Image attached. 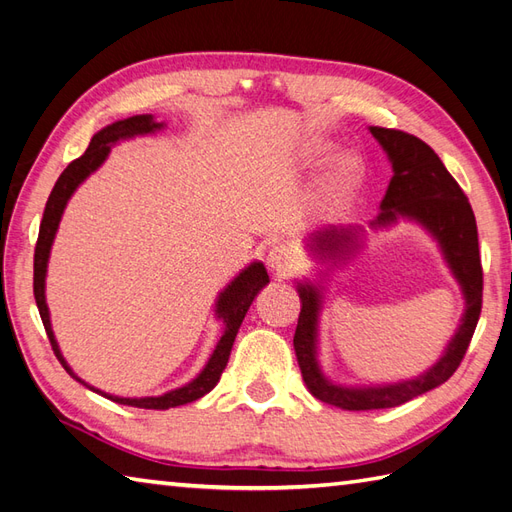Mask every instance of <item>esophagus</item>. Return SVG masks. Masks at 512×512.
Wrapping results in <instances>:
<instances>
[{
	"label": "esophagus",
	"instance_id": "34e87169",
	"mask_svg": "<svg viewBox=\"0 0 512 512\" xmlns=\"http://www.w3.org/2000/svg\"><path fill=\"white\" fill-rule=\"evenodd\" d=\"M297 265H299V260H297L293 249L284 247V245H276L269 249L267 267L276 273V276H289L291 271L297 269Z\"/></svg>",
	"mask_w": 512,
	"mask_h": 512
}]
</instances>
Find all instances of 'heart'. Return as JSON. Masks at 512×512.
<instances>
[{
	"mask_svg": "<svg viewBox=\"0 0 512 512\" xmlns=\"http://www.w3.org/2000/svg\"><path fill=\"white\" fill-rule=\"evenodd\" d=\"M336 152V143L326 139L308 141L299 147L295 156L297 167L313 169L321 162L332 158ZM367 180V165L365 160L354 152H343L332 160L326 176L321 178L317 193H315V208L321 215H339L341 210L350 206L352 199L360 193Z\"/></svg>",
	"mask_w": 512,
	"mask_h": 512,
	"instance_id": "heart-1",
	"label": "heart"
}]
</instances>
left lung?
I'll return each mask as SVG.
<instances>
[{
    "mask_svg": "<svg viewBox=\"0 0 512 512\" xmlns=\"http://www.w3.org/2000/svg\"><path fill=\"white\" fill-rule=\"evenodd\" d=\"M369 132L384 149L393 169L389 189L380 202V213L369 221V230H389L400 221H410L426 230L460 286L465 308L439 360L419 376L380 384L336 382L326 376L319 363V319L323 302H326L330 273L347 267L363 252L369 232L363 226H326L310 232L304 239V247L319 267L313 278L295 280L302 310H299L293 347L308 393L319 402L343 410L400 406L450 380L467 352L482 308L478 228L463 189L445 169L441 158L434 154V149L417 136L373 126Z\"/></svg>",
    "mask_w": 512,
    "mask_h": 512,
    "instance_id": "1",
    "label": "left lung"
}]
</instances>
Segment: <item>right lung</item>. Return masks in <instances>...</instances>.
<instances>
[{
    "mask_svg": "<svg viewBox=\"0 0 512 512\" xmlns=\"http://www.w3.org/2000/svg\"><path fill=\"white\" fill-rule=\"evenodd\" d=\"M165 128H167V123L156 121L154 115H134L128 119H119L99 132H95L89 149H86L80 158L73 160L71 165L60 173L58 182L54 184L52 195H49L47 204H45V213H43V221H41V230H39V241H36V249H34V299H36V306H39V313L43 319L45 332L49 336V343H52V350H54L56 358L60 360V365L65 367V371L73 380L84 384L86 389L108 397L110 402H117L123 406H134V408H149V410H167V408L184 406V404L199 400V397H204L206 393L215 389L223 369H226V365H228L234 339H236V334H239V328L247 315L249 306H252L256 295L269 284V273H267L265 265L260 263V260H254V263H249L245 269L236 273L234 280H230L226 286H223L215 299V319H219L223 323V332H221V339L215 345L213 354H210L206 365L193 380H189L182 386H176V389H171L162 395L123 397V395H112L102 389H95V386H91L89 382H84L78 373L71 369L67 358L62 356L54 328H52V317H49V308H47V299H45V280H47L49 254H52V245L56 239L60 219H62V215H65L69 199L73 197V193L78 191V186L91 176V173H95L99 167L104 165L108 154H110V149L117 143L134 139V136L156 134Z\"/></svg>",
    "mask_w": 512,
    "mask_h": 512,
    "instance_id": "add662e5",
    "label": "right lung"
}]
</instances>
